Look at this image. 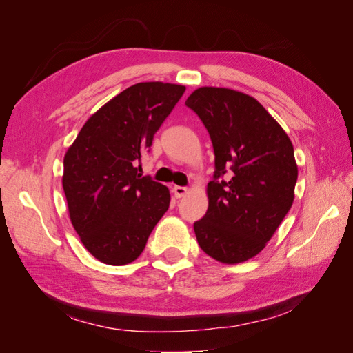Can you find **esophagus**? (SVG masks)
<instances>
[{"mask_svg":"<svg viewBox=\"0 0 353 353\" xmlns=\"http://www.w3.org/2000/svg\"><path fill=\"white\" fill-rule=\"evenodd\" d=\"M172 191H174V194H175L176 199H181V197H184L188 193V188L187 187H181V185H175L172 188Z\"/></svg>","mask_w":353,"mask_h":353,"instance_id":"obj_1","label":"esophagus"}]
</instances>
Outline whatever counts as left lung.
<instances>
[{
	"label": "left lung",
	"instance_id": "left-lung-1",
	"mask_svg": "<svg viewBox=\"0 0 353 353\" xmlns=\"http://www.w3.org/2000/svg\"><path fill=\"white\" fill-rule=\"evenodd\" d=\"M185 105L206 126L215 153L209 208L194 222L199 245L218 262H244L265 248L293 205V144L248 94L201 87Z\"/></svg>",
	"mask_w": 353,
	"mask_h": 353
}]
</instances>
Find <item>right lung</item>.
I'll list each match as a JSON object with an SVG mask.
<instances>
[{
	"label": "right lung",
	"instance_id": "obj_1",
	"mask_svg": "<svg viewBox=\"0 0 353 353\" xmlns=\"http://www.w3.org/2000/svg\"><path fill=\"white\" fill-rule=\"evenodd\" d=\"M185 87L141 82L105 103L68 148L63 190L82 244L108 265L134 262L169 208L168 187L138 174L160 125Z\"/></svg>",
	"mask_w": 353,
	"mask_h": 353
}]
</instances>
